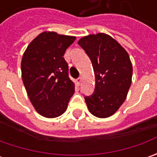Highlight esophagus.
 <instances>
[{"instance_id":"obj_1","label":"esophagus","mask_w":157,"mask_h":157,"mask_svg":"<svg viewBox=\"0 0 157 157\" xmlns=\"http://www.w3.org/2000/svg\"><path fill=\"white\" fill-rule=\"evenodd\" d=\"M81 82H82L81 78H77V79H76V84H77V86H80Z\"/></svg>"}]
</instances>
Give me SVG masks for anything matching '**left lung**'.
I'll return each instance as SVG.
<instances>
[{"label":"left lung","instance_id":"8db88e82","mask_svg":"<svg viewBox=\"0 0 157 157\" xmlns=\"http://www.w3.org/2000/svg\"><path fill=\"white\" fill-rule=\"evenodd\" d=\"M78 44L86 52L94 67L95 90L85 97L89 112L98 118L114 114L127 98L133 66L127 51L111 36L90 34Z\"/></svg>","mask_w":157,"mask_h":157}]
</instances>
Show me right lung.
Here are the masks:
<instances>
[{"label":"right lung","mask_w":157,"mask_h":157,"mask_svg":"<svg viewBox=\"0 0 157 157\" xmlns=\"http://www.w3.org/2000/svg\"><path fill=\"white\" fill-rule=\"evenodd\" d=\"M75 39V36L44 31L30 42L22 55L23 85L34 108L44 117L62 115L75 92L63 58Z\"/></svg>","instance_id":"1"}]
</instances>
